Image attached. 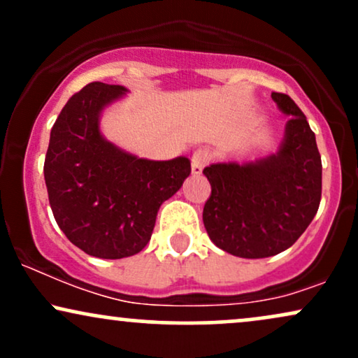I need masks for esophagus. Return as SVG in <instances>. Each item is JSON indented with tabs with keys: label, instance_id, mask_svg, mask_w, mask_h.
Instances as JSON below:
<instances>
[{
	"label": "esophagus",
	"instance_id": "34e87169",
	"mask_svg": "<svg viewBox=\"0 0 358 358\" xmlns=\"http://www.w3.org/2000/svg\"><path fill=\"white\" fill-rule=\"evenodd\" d=\"M210 162V153H208L205 148H199L196 151H193L192 155V173L199 175L202 173L203 166Z\"/></svg>",
	"mask_w": 358,
	"mask_h": 358
}]
</instances>
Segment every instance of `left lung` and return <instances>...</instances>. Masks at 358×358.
<instances>
[{
  "mask_svg": "<svg viewBox=\"0 0 358 358\" xmlns=\"http://www.w3.org/2000/svg\"><path fill=\"white\" fill-rule=\"evenodd\" d=\"M271 97L291 116L278 153L249 165L219 163L203 170L212 187L203 225L217 248L237 257H269L291 248L322 200L315 133L289 96L273 92Z\"/></svg>",
  "mask_w": 358,
  "mask_h": 358,
  "instance_id": "obj_1",
  "label": "left lung"
}]
</instances>
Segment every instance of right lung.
<instances>
[{
  "instance_id": "1",
  "label": "right lung",
  "mask_w": 358,
  "mask_h": 358,
  "mask_svg": "<svg viewBox=\"0 0 358 358\" xmlns=\"http://www.w3.org/2000/svg\"><path fill=\"white\" fill-rule=\"evenodd\" d=\"M124 92L122 85L90 82L73 94L52 127L43 165L48 202L62 232L101 259L145 249L162 203L192 171L183 156L151 162L102 138L101 110Z\"/></svg>"
}]
</instances>
